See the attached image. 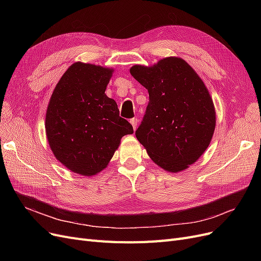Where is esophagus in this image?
Wrapping results in <instances>:
<instances>
[{
    "label": "esophagus",
    "mask_w": 261,
    "mask_h": 261,
    "mask_svg": "<svg viewBox=\"0 0 261 261\" xmlns=\"http://www.w3.org/2000/svg\"><path fill=\"white\" fill-rule=\"evenodd\" d=\"M130 122H131V125H132L133 129L135 130L136 128H138V125H139V118L133 117V118H131V119H130Z\"/></svg>",
    "instance_id": "34e87169"
}]
</instances>
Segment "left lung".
<instances>
[{"label":"left lung","mask_w":261,"mask_h":261,"mask_svg":"<svg viewBox=\"0 0 261 261\" xmlns=\"http://www.w3.org/2000/svg\"><path fill=\"white\" fill-rule=\"evenodd\" d=\"M130 73L149 93L136 139L163 169H186L206 150L216 126L206 87L193 67L176 57L150 67L134 65Z\"/></svg>","instance_id":"8db88e82"}]
</instances>
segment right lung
<instances>
[{"instance_id":"obj_1","label":"right lung","mask_w":261,"mask_h":261,"mask_svg":"<svg viewBox=\"0 0 261 261\" xmlns=\"http://www.w3.org/2000/svg\"><path fill=\"white\" fill-rule=\"evenodd\" d=\"M112 70L76 62L67 68L48 103L45 128L55 156L70 170L94 175L107 167L120 139L133 133L105 94Z\"/></svg>"}]
</instances>
